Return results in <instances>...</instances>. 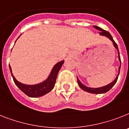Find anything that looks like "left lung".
Instances as JSON below:
<instances>
[{
	"label": "left lung",
	"instance_id": "8db88e82",
	"mask_svg": "<svg viewBox=\"0 0 129 129\" xmlns=\"http://www.w3.org/2000/svg\"><path fill=\"white\" fill-rule=\"evenodd\" d=\"M94 27L96 29H98V31H101V32H100V35H102V36H105L108 37V39H110L112 42H113V46L114 47L117 49V50L118 51V56H119V60L120 61V66L119 68V73H118L117 76L116 77V78L115 79L114 81L113 82H111V83L110 84H108V85H106V86H104L102 87H99V88H90V87H88V86H85L83 84L81 83V81L79 80L78 77H77V83L79 86H80V88H81L83 90H85L86 92H88L89 93H92V94H103V93H106L108 91H109L110 89H111L112 87L113 86V85L116 83L117 81V79H118V76H119V71H120V68H121V58H120V56H119V49H118V46H117V44H116V43L115 42L114 40L113 39V37H111V34H110L108 31H105V30L102 29V28L99 27L98 26H94Z\"/></svg>",
	"mask_w": 129,
	"mask_h": 129
}]
</instances>
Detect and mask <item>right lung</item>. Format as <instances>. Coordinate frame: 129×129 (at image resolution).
Here are the masks:
<instances>
[{
  "label": "right lung",
  "instance_id": "1",
  "mask_svg": "<svg viewBox=\"0 0 129 129\" xmlns=\"http://www.w3.org/2000/svg\"><path fill=\"white\" fill-rule=\"evenodd\" d=\"M63 62H64V61L62 60V61L57 63L52 68L51 73L49 75L48 77L45 81L34 85H25V84H23V83L17 81L14 76L13 75L12 72V68L10 64L9 68L14 81L18 88L21 90L23 92L25 93L26 95H27L28 96L31 97V98H37V97L44 96V94L48 93L53 89V88L54 87L55 83H56L58 73L60 70V68H61V66L63 65Z\"/></svg>",
  "mask_w": 129,
  "mask_h": 129
}]
</instances>
